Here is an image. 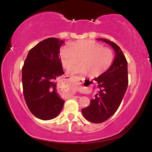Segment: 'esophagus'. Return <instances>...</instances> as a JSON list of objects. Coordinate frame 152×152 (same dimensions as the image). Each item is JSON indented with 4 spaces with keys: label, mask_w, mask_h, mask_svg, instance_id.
Here are the masks:
<instances>
[{
    "label": "esophagus",
    "mask_w": 152,
    "mask_h": 152,
    "mask_svg": "<svg viewBox=\"0 0 152 152\" xmlns=\"http://www.w3.org/2000/svg\"><path fill=\"white\" fill-rule=\"evenodd\" d=\"M90 81H91V80H90ZM90 81H89V80L88 81V84H89V86H88V88H89L90 86H91L92 85V82H90ZM82 82H83V83H84V81H83V80H82Z\"/></svg>",
    "instance_id": "esophagus-1"
}]
</instances>
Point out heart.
<instances>
[{
  "instance_id": "heart-1",
  "label": "heart",
  "mask_w": 152,
  "mask_h": 152,
  "mask_svg": "<svg viewBox=\"0 0 152 152\" xmlns=\"http://www.w3.org/2000/svg\"><path fill=\"white\" fill-rule=\"evenodd\" d=\"M62 65L68 68L78 63L80 58L82 63L69 69L71 74H88L97 77L102 75L113 63L115 54L109 48L92 40H81L66 45L60 51Z\"/></svg>"
}]
</instances>
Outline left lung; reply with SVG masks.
I'll return each mask as SVG.
<instances>
[{
  "instance_id": "obj_1",
  "label": "left lung",
  "mask_w": 152,
  "mask_h": 152,
  "mask_svg": "<svg viewBox=\"0 0 152 152\" xmlns=\"http://www.w3.org/2000/svg\"><path fill=\"white\" fill-rule=\"evenodd\" d=\"M114 49L115 58L109 70L94 78L99 92L88 107L82 109L86 119L101 123L113 116L119 107L128 86L127 61L122 50L116 43L106 39H99Z\"/></svg>"
}]
</instances>
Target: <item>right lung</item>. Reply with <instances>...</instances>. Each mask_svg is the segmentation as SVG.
Returning <instances> with one entry per match:
<instances>
[{
	"mask_svg": "<svg viewBox=\"0 0 152 152\" xmlns=\"http://www.w3.org/2000/svg\"><path fill=\"white\" fill-rule=\"evenodd\" d=\"M64 41L50 37L31 49L22 68L23 95L32 114L42 120L58 116L64 101L58 92V77L64 74L60 49Z\"/></svg>",
	"mask_w": 152,
	"mask_h": 152,
	"instance_id": "add662e5",
	"label": "right lung"
}]
</instances>
